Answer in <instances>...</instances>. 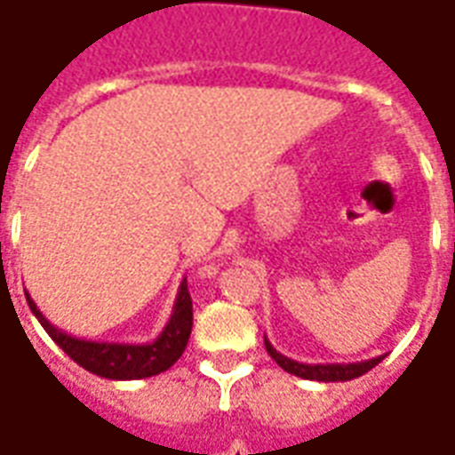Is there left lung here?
I'll return each mask as SVG.
<instances>
[{"mask_svg": "<svg viewBox=\"0 0 455 455\" xmlns=\"http://www.w3.org/2000/svg\"><path fill=\"white\" fill-rule=\"evenodd\" d=\"M264 347H267L268 356L276 361L283 371H288V373H293L298 378H305V380H320V383H337V380L359 378L383 361V356H376V359L356 361V363H300V361L288 359L281 351L274 349L267 337H264Z\"/></svg>", "mask_w": 455, "mask_h": 455, "instance_id": "8db88e82", "label": "left lung"}]
</instances>
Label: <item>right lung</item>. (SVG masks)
I'll return each instance as SVG.
<instances>
[{"mask_svg":"<svg viewBox=\"0 0 455 455\" xmlns=\"http://www.w3.org/2000/svg\"><path fill=\"white\" fill-rule=\"evenodd\" d=\"M31 313L38 317L43 330L51 334V339L60 349L68 354L69 359L77 361L79 366L87 368L94 376L108 378V380H140V378L157 376L177 363L184 354L194 327V305L188 296L187 278L181 281L177 291V300L169 315V323L159 332L157 339L145 344H125V341H92L82 337L62 332L38 310L33 298L26 293Z\"/></svg>","mask_w":455,"mask_h":455,"instance_id":"add662e5","label":"right lung"}]
</instances>
